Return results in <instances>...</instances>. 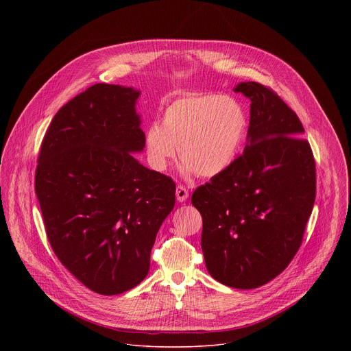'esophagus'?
Wrapping results in <instances>:
<instances>
[{"instance_id": "obj_1", "label": "esophagus", "mask_w": 351, "mask_h": 351, "mask_svg": "<svg viewBox=\"0 0 351 351\" xmlns=\"http://www.w3.org/2000/svg\"><path fill=\"white\" fill-rule=\"evenodd\" d=\"M176 198H178L179 203L187 202V198H189V190H187L184 186L179 184V186L176 187Z\"/></svg>"}]
</instances>
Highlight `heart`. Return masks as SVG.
Instances as JSON below:
<instances>
[{
    "instance_id": "1",
    "label": "heart",
    "mask_w": 351,
    "mask_h": 351,
    "mask_svg": "<svg viewBox=\"0 0 351 351\" xmlns=\"http://www.w3.org/2000/svg\"><path fill=\"white\" fill-rule=\"evenodd\" d=\"M247 118L237 99L217 93H186L169 103L161 123L144 133L148 165L164 172L179 148L180 172L214 178L236 160L244 140Z\"/></svg>"
}]
</instances>
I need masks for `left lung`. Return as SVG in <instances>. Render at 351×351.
I'll return each instance as SVG.
<instances>
[{"mask_svg":"<svg viewBox=\"0 0 351 351\" xmlns=\"http://www.w3.org/2000/svg\"><path fill=\"white\" fill-rule=\"evenodd\" d=\"M250 98L244 152L194 190L203 217L202 248L210 275L234 289L276 278L303 241L315 202V161L295 112L269 87L243 82Z\"/></svg>","mask_w":351,"mask_h":351,"instance_id":"left-lung-1","label":"left lung"}]
</instances>
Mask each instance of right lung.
Here are the masks:
<instances>
[{
    "label": "right lung",
    "instance_id": "obj_1",
    "mask_svg": "<svg viewBox=\"0 0 351 351\" xmlns=\"http://www.w3.org/2000/svg\"><path fill=\"white\" fill-rule=\"evenodd\" d=\"M138 90L97 83L68 101L43 138L34 189L47 237L90 290L114 295L148 274L175 182L143 167Z\"/></svg>",
    "mask_w": 351,
    "mask_h": 351
}]
</instances>
